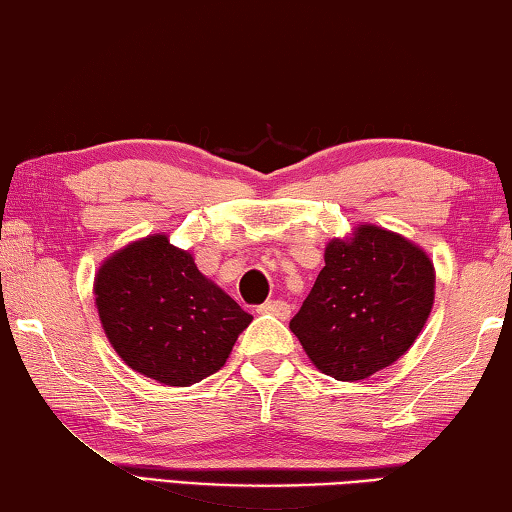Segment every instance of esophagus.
<instances>
[{
  "mask_svg": "<svg viewBox=\"0 0 512 512\" xmlns=\"http://www.w3.org/2000/svg\"><path fill=\"white\" fill-rule=\"evenodd\" d=\"M258 313L274 315V317H279V320H288L290 304H288V301H281V299H272V301H265V304L258 306Z\"/></svg>",
  "mask_w": 512,
  "mask_h": 512,
  "instance_id": "34e87169",
  "label": "esophagus"
}]
</instances>
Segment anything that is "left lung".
Masks as SVG:
<instances>
[{
    "instance_id": "8db88e82",
    "label": "left lung",
    "mask_w": 512,
    "mask_h": 512,
    "mask_svg": "<svg viewBox=\"0 0 512 512\" xmlns=\"http://www.w3.org/2000/svg\"><path fill=\"white\" fill-rule=\"evenodd\" d=\"M435 270L408 238L360 224L333 238L313 290L290 329L317 370L363 381L395 363L424 329L433 308Z\"/></svg>"
}]
</instances>
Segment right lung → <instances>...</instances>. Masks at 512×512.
Returning <instances> with one entry per match:
<instances>
[{
  "label": "right lung",
  "mask_w": 512,
  "mask_h": 512,
  "mask_svg": "<svg viewBox=\"0 0 512 512\" xmlns=\"http://www.w3.org/2000/svg\"><path fill=\"white\" fill-rule=\"evenodd\" d=\"M95 306L131 370L179 388L220 370L251 322L165 233L106 258L95 274Z\"/></svg>",
  "instance_id": "obj_1"
}]
</instances>
